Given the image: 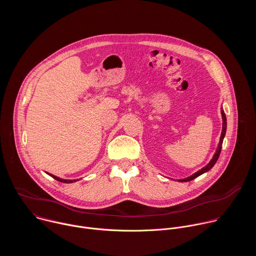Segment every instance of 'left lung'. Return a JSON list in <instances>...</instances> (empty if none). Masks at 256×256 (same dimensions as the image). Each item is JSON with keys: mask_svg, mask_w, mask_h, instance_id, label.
I'll use <instances>...</instances> for the list:
<instances>
[{"mask_svg": "<svg viewBox=\"0 0 256 256\" xmlns=\"http://www.w3.org/2000/svg\"><path fill=\"white\" fill-rule=\"evenodd\" d=\"M221 114H222V118H223V130H222V134H221V138H220V142H218V149H216V153H214V157H212V159L210 161V163L206 166V167H204V168H202L200 170H198V172H196L194 174H192V176H190V177H188V178H184V179H180L179 181L180 182H186V181H190V180H192V179H194V178H196L198 176H200V175H202V173H204V172H206V171H208L214 164H216V162L218 161V156H220V154H221V150H222V144H223V140H224V136H225V134H226V130H227V122H226V116H225V114H224V110L222 109L221 110Z\"/></svg>", "mask_w": 256, "mask_h": 256, "instance_id": "obj_1", "label": "left lung"}]
</instances>
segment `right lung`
Segmentation results:
<instances>
[{"label": "right lung", "mask_w": 256, "mask_h": 256, "mask_svg": "<svg viewBox=\"0 0 256 256\" xmlns=\"http://www.w3.org/2000/svg\"><path fill=\"white\" fill-rule=\"evenodd\" d=\"M48 175H50L52 178H54L56 180H58V181H60V182H64V184H72V182H74V181H76V180H78V179H76V180H66V179H62V178H60V177H56V176H54V175H52V174H50V173H48Z\"/></svg>", "instance_id": "obj_1"}]
</instances>
